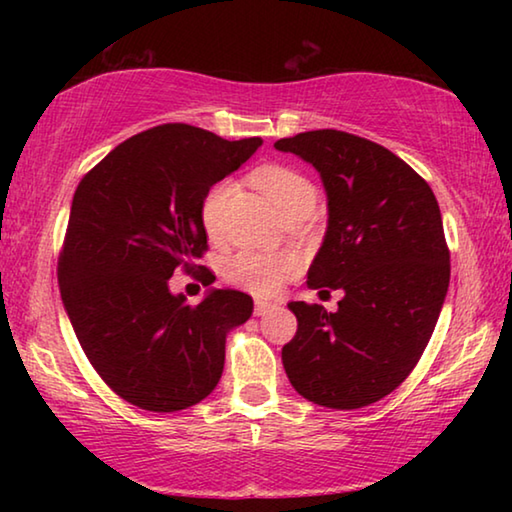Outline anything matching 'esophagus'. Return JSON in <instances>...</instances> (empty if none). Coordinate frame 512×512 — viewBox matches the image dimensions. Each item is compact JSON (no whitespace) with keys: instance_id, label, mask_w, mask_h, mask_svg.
<instances>
[{"instance_id":"esophagus-1","label":"esophagus","mask_w":512,"mask_h":512,"mask_svg":"<svg viewBox=\"0 0 512 512\" xmlns=\"http://www.w3.org/2000/svg\"><path fill=\"white\" fill-rule=\"evenodd\" d=\"M277 305L275 302H268V300H255V316H266L271 314Z\"/></svg>"}]
</instances>
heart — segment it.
Listing matches in <instances>:
<instances>
[{"label":"heart","instance_id":"heart-1","mask_svg":"<svg viewBox=\"0 0 512 512\" xmlns=\"http://www.w3.org/2000/svg\"><path fill=\"white\" fill-rule=\"evenodd\" d=\"M253 183L271 198L282 216L305 203H316V189L296 169L284 164H266L253 173ZM232 196V183L221 180L201 203L203 228L210 239H219L223 232V210ZM298 271V257L291 253H259V250H241L225 262V277L235 287L255 293V296H271L282 287L289 277Z\"/></svg>","mask_w":512,"mask_h":512}]
</instances>
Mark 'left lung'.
<instances>
[{
    "label": "left lung",
    "mask_w": 512,
    "mask_h": 512,
    "mask_svg": "<svg viewBox=\"0 0 512 512\" xmlns=\"http://www.w3.org/2000/svg\"><path fill=\"white\" fill-rule=\"evenodd\" d=\"M275 149L309 162L327 194L307 287L343 291L334 314L289 302L298 332L282 348L284 370L305 400L361 409L409 377L438 323L449 287L443 216L409 164L363 137L325 128Z\"/></svg>",
    "instance_id": "8db88e82"
}]
</instances>
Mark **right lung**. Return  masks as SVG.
<instances>
[{
  "mask_svg": "<svg viewBox=\"0 0 512 512\" xmlns=\"http://www.w3.org/2000/svg\"><path fill=\"white\" fill-rule=\"evenodd\" d=\"M262 137L228 142L164 124L110 151L76 187L58 262L63 305L85 357L126 402L171 413L219 384L225 336L253 298L210 289L196 307L171 293L176 268L194 271L207 248L201 203ZM205 284L214 275L203 268Z\"/></svg>",
  "mask_w": 512,
  "mask_h": 512,
  "instance_id": "obj_1",
  "label": "right lung"
}]
</instances>
